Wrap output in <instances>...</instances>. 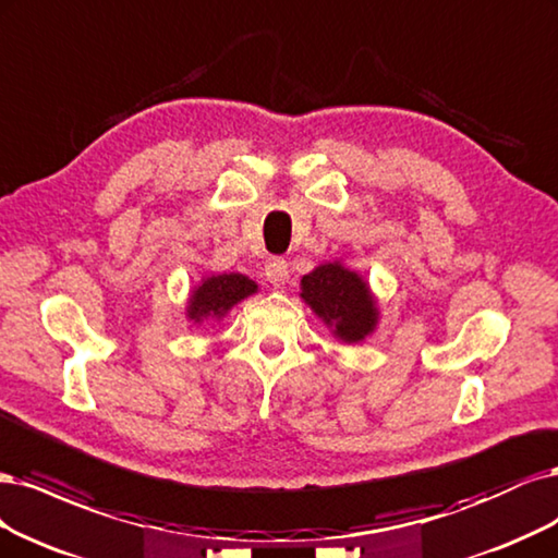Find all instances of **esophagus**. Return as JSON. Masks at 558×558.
Masks as SVG:
<instances>
[{"instance_id":"esophagus-1","label":"esophagus","mask_w":558,"mask_h":558,"mask_svg":"<svg viewBox=\"0 0 558 558\" xmlns=\"http://www.w3.org/2000/svg\"><path fill=\"white\" fill-rule=\"evenodd\" d=\"M264 276L271 284H284L290 278V262L282 257H271L264 266Z\"/></svg>"}]
</instances>
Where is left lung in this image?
<instances>
[{
  "instance_id": "1",
  "label": "left lung",
  "mask_w": 558,
  "mask_h": 558,
  "mask_svg": "<svg viewBox=\"0 0 558 558\" xmlns=\"http://www.w3.org/2000/svg\"><path fill=\"white\" fill-rule=\"evenodd\" d=\"M301 296L311 308L325 317L333 333L345 343H356L375 327V308L366 282L340 264L317 266L313 274L303 276Z\"/></svg>"
}]
</instances>
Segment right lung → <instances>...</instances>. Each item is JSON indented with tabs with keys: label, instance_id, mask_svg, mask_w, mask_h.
<instances>
[{
	"label": "right lung",
	"instance_id": "1",
	"mask_svg": "<svg viewBox=\"0 0 558 558\" xmlns=\"http://www.w3.org/2000/svg\"><path fill=\"white\" fill-rule=\"evenodd\" d=\"M257 292V284L241 274L213 276L202 282L190 299V317L199 322L202 317H222L233 303Z\"/></svg>",
	"mask_w": 558,
	"mask_h": 558
}]
</instances>
